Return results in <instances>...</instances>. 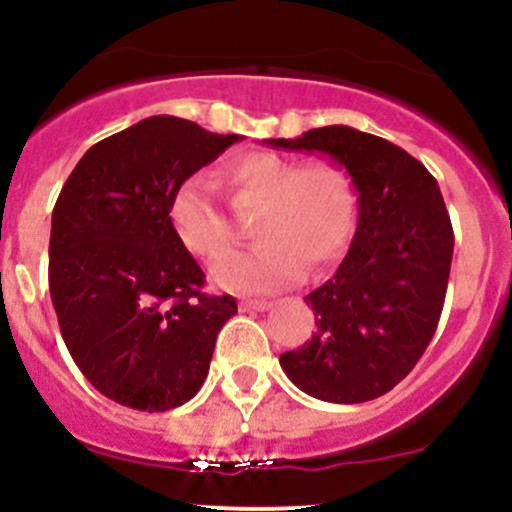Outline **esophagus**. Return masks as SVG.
Returning a JSON list of instances; mask_svg holds the SVG:
<instances>
[{"label":"esophagus","mask_w":512,"mask_h":512,"mask_svg":"<svg viewBox=\"0 0 512 512\" xmlns=\"http://www.w3.org/2000/svg\"><path fill=\"white\" fill-rule=\"evenodd\" d=\"M240 308H243V311H269V308H272V303L269 301H243L240 303Z\"/></svg>","instance_id":"esophagus-1"}]
</instances>
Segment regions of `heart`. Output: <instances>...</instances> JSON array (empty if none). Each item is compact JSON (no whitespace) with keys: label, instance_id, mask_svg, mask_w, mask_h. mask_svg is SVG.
<instances>
[{"label":"heart","instance_id":"heart-1","mask_svg":"<svg viewBox=\"0 0 512 512\" xmlns=\"http://www.w3.org/2000/svg\"><path fill=\"white\" fill-rule=\"evenodd\" d=\"M238 206H260L252 218L255 247L228 252L211 267L213 284L238 294L284 289L308 272H323L345 252L355 230V192L347 174L325 160L306 162L277 153H247L221 172ZM174 238L196 257L213 260L230 243V228L211 184L192 174L167 204Z\"/></svg>","mask_w":512,"mask_h":512}]
</instances>
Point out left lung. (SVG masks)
Segmentation results:
<instances>
[{"label": "left lung", "mask_w": 512, "mask_h": 512, "mask_svg": "<svg viewBox=\"0 0 512 512\" xmlns=\"http://www.w3.org/2000/svg\"><path fill=\"white\" fill-rule=\"evenodd\" d=\"M265 143L328 155L350 174L359 209L338 272L306 296L318 330L279 364L320 401L384 396L423 357L445 306L454 233L437 179L403 148L350 126Z\"/></svg>", "instance_id": "8db88e82"}]
</instances>
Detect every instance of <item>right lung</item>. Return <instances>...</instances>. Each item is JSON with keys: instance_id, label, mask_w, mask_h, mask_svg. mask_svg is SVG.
Wrapping results in <instances>:
<instances>
[{"instance_id": "obj_1", "label": "right lung", "mask_w": 512, "mask_h": 512, "mask_svg": "<svg viewBox=\"0 0 512 512\" xmlns=\"http://www.w3.org/2000/svg\"><path fill=\"white\" fill-rule=\"evenodd\" d=\"M240 138L150 116L92 145L55 201L48 284L60 333L89 384L121 406L160 413L194 398L238 313L233 296L201 291L167 204Z\"/></svg>"}]
</instances>
